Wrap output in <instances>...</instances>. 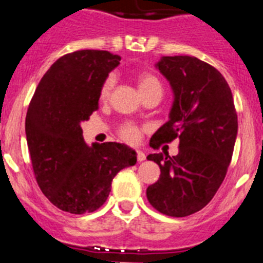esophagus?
Returning a JSON list of instances; mask_svg holds the SVG:
<instances>
[{"label": "esophagus", "instance_id": "34e87169", "mask_svg": "<svg viewBox=\"0 0 263 263\" xmlns=\"http://www.w3.org/2000/svg\"><path fill=\"white\" fill-rule=\"evenodd\" d=\"M145 159H146V155L143 154L141 150H137V160H138V162H143Z\"/></svg>", "mask_w": 263, "mask_h": 263}]
</instances>
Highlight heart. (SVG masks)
<instances>
[{"label": "heart", "mask_w": 263, "mask_h": 263, "mask_svg": "<svg viewBox=\"0 0 263 263\" xmlns=\"http://www.w3.org/2000/svg\"><path fill=\"white\" fill-rule=\"evenodd\" d=\"M115 81L116 79L113 75H109L103 81L101 88H100V99H106L109 96V93L113 89ZM137 83H138V89L141 95L154 89H162L160 81L158 80L157 76H154L150 72H139L138 76H137ZM120 137L129 143H137L141 139V129L133 124H125L120 129Z\"/></svg>", "instance_id": "1"}]
</instances>
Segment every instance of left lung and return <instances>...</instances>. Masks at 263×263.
Returning a JSON list of instances; mask_svg holds the SVG:
<instances>
[{
  "mask_svg": "<svg viewBox=\"0 0 263 263\" xmlns=\"http://www.w3.org/2000/svg\"><path fill=\"white\" fill-rule=\"evenodd\" d=\"M174 92L170 120L154 133L153 148L179 139V153L150 154L160 168L146 190L148 203L163 215L185 217L212 200L233 155L237 113L224 76L195 57H163L155 64Z\"/></svg>",
  "mask_w": 263,
  "mask_h": 263,
  "instance_id": "obj_1",
  "label": "left lung"
}]
</instances>
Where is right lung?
<instances>
[{
    "label": "right lung",
    "mask_w": 263,
    "mask_h": 263,
    "mask_svg": "<svg viewBox=\"0 0 263 263\" xmlns=\"http://www.w3.org/2000/svg\"><path fill=\"white\" fill-rule=\"evenodd\" d=\"M118 55L81 50L59 58L39 81L26 115V139L36 183L59 210L83 215L99 210L111 180L137 163L124 143L88 146L80 124L99 109L100 88L120 64Z\"/></svg>",
    "instance_id": "1"
}]
</instances>
